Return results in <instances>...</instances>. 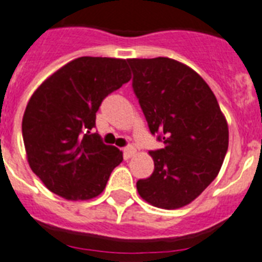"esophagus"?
<instances>
[{
	"instance_id": "obj_1",
	"label": "esophagus",
	"mask_w": 262,
	"mask_h": 262,
	"mask_svg": "<svg viewBox=\"0 0 262 262\" xmlns=\"http://www.w3.org/2000/svg\"><path fill=\"white\" fill-rule=\"evenodd\" d=\"M136 155V149L133 146H126L124 148V157L125 158H132Z\"/></svg>"
}]
</instances>
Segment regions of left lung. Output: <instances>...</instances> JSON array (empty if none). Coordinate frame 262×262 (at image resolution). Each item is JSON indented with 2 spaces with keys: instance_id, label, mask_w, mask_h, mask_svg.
Instances as JSON below:
<instances>
[{
  "instance_id": "1",
  "label": "left lung",
  "mask_w": 262,
  "mask_h": 262,
  "mask_svg": "<svg viewBox=\"0 0 262 262\" xmlns=\"http://www.w3.org/2000/svg\"><path fill=\"white\" fill-rule=\"evenodd\" d=\"M127 63L149 130L165 145L149 151L155 170L138 180V194L157 208L179 209L219 174L229 144L228 122L208 83L184 63L168 57Z\"/></svg>"
}]
</instances>
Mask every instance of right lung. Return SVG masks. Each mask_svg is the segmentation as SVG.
<instances>
[{
	"label": "right lung",
	"mask_w": 262,
	"mask_h": 262,
	"mask_svg": "<svg viewBox=\"0 0 262 262\" xmlns=\"http://www.w3.org/2000/svg\"><path fill=\"white\" fill-rule=\"evenodd\" d=\"M129 80L126 60L80 57L33 93L23 118L24 144L30 169L50 192L70 201L102 193L122 151L90 130L102 100Z\"/></svg>",
	"instance_id": "right-lung-1"
}]
</instances>
